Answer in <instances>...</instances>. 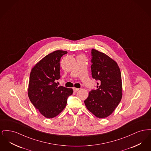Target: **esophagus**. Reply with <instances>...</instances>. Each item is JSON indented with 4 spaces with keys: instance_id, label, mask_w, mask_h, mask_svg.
<instances>
[{
    "instance_id": "esophagus-1",
    "label": "esophagus",
    "mask_w": 151,
    "mask_h": 151,
    "mask_svg": "<svg viewBox=\"0 0 151 151\" xmlns=\"http://www.w3.org/2000/svg\"><path fill=\"white\" fill-rule=\"evenodd\" d=\"M73 90L74 92H78L79 90V88H73Z\"/></svg>"
}]
</instances>
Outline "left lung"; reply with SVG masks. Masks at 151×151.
Wrapping results in <instances>:
<instances>
[{
  "instance_id": "obj_1",
  "label": "left lung",
  "mask_w": 151,
  "mask_h": 151,
  "mask_svg": "<svg viewBox=\"0 0 151 151\" xmlns=\"http://www.w3.org/2000/svg\"><path fill=\"white\" fill-rule=\"evenodd\" d=\"M92 76L99 81L96 90H91L84 101L88 110L99 118L110 115L122 99L120 69L114 60L104 53L92 49Z\"/></svg>"
}]
</instances>
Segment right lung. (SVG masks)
<instances>
[{"label":"right lung","instance_id":"1","mask_svg":"<svg viewBox=\"0 0 151 151\" xmlns=\"http://www.w3.org/2000/svg\"><path fill=\"white\" fill-rule=\"evenodd\" d=\"M67 51L57 50L43 58L32 68L30 74L28 96L30 101L47 118L58 115L65 109L71 88L58 86L60 78V60Z\"/></svg>","mask_w":151,"mask_h":151}]
</instances>
